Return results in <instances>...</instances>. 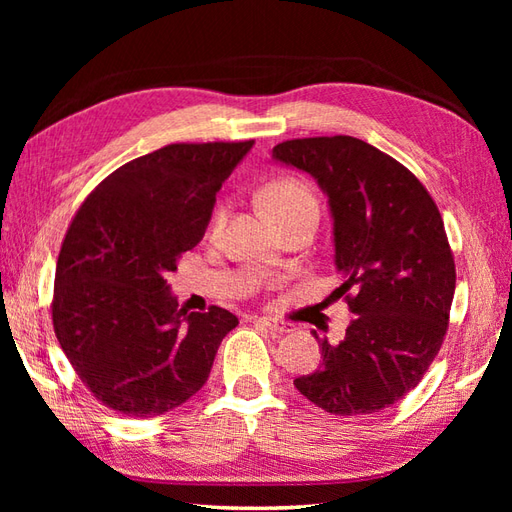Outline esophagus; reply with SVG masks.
<instances>
[{
    "instance_id": "esophagus-1",
    "label": "esophagus",
    "mask_w": 512,
    "mask_h": 512,
    "mask_svg": "<svg viewBox=\"0 0 512 512\" xmlns=\"http://www.w3.org/2000/svg\"><path fill=\"white\" fill-rule=\"evenodd\" d=\"M259 325H264V328H268L270 332L275 334H288L295 328H292V323H286V321H279V319H273V317H259L255 319Z\"/></svg>"
}]
</instances>
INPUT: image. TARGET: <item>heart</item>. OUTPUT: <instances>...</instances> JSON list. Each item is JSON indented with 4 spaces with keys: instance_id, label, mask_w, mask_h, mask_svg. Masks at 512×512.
<instances>
[{
    "instance_id": "1",
    "label": "heart",
    "mask_w": 512,
    "mask_h": 512,
    "mask_svg": "<svg viewBox=\"0 0 512 512\" xmlns=\"http://www.w3.org/2000/svg\"><path fill=\"white\" fill-rule=\"evenodd\" d=\"M262 204L266 213L273 217L275 222L286 220L290 215H297L303 211L317 213V198L306 187V184L292 178H281L270 182L262 191ZM226 220V206H220L213 217V228H220Z\"/></svg>"
}]
</instances>
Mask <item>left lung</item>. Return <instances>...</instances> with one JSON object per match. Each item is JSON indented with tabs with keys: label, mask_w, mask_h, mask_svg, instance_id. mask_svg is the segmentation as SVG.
Here are the masks:
<instances>
[{
	"label": "left lung",
	"mask_w": 512,
	"mask_h": 512,
	"mask_svg": "<svg viewBox=\"0 0 512 512\" xmlns=\"http://www.w3.org/2000/svg\"><path fill=\"white\" fill-rule=\"evenodd\" d=\"M273 160L308 173L328 198L343 281L334 295L352 292L345 336L319 343L323 365L295 387L336 416L391 407L447 334L455 264L438 206L400 162L352 136L286 140Z\"/></svg>",
	"instance_id": "8db88e82"
}]
</instances>
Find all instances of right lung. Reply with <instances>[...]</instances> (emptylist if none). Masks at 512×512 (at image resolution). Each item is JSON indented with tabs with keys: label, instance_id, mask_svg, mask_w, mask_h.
I'll return each mask as SVG.
<instances>
[{
	"label": "right lung",
	"instance_id": "1",
	"mask_svg": "<svg viewBox=\"0 0 512 512\" xmlns=\"http://www.w3.org/2000/svg\"><path fill=\"white\" fill-rule=\"evenodd\" d=\"M253 145H167L116 169L74 215L54 275V334L110 409L151 418L180 407L239 323L217 306L187 314L165 277L200 244L215 193Z\"/></svg>",
	"mask_w": 512,
	"mask_h": 512
}]
</instances>
